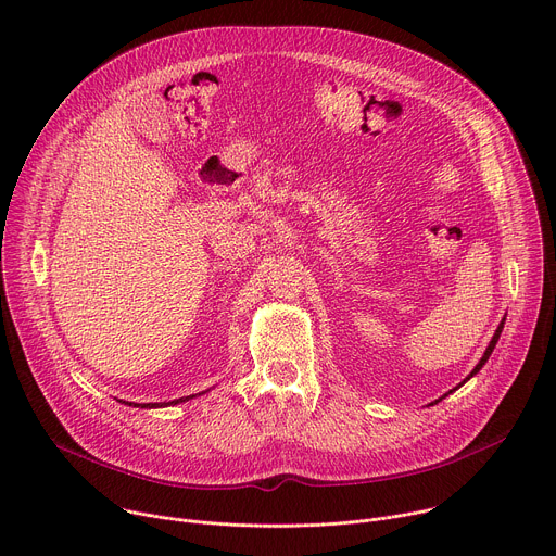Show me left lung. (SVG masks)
<instances>
[{"instance_id":"obj_1","label":"left lung","mask_w":556,"mask_h":556,"mask_svg":"<svg viewBox=\"0 0 556 556\" xmlns=\"http://www.w3.org/2000/svg\"><path fill=\"white\" fill-rule=\"evenodd\" d=\"M504 321H506V319H502V324H500V326H497V330H495V334H493V339H491V343H489V348H486V352H484V356H482V358H480V363H478V365H475V369H472V371H470V374H468V376H466V378H464V380H462V382H459V384H457V387H455V389H459V387H462V384H464V382H466V380H470V378H472V376H475V374H478V371H480V369H482V367H484V365H486V361H489V356H491V354H493V350H495V345H497V341H500V334H502V330H504ZM455 389H451V391H448V393H453V391H455ZM435 403H438V401H435ZM431 405H433V403H431Z\"/></svg>"}]
</instances>
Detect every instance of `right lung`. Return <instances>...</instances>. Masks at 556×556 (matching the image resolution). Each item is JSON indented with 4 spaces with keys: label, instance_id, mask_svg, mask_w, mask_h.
Here are the masks:
<instances>
[{
    "label": "right lung",
    "instance_id": "add662e5",
    "mask_svg": "<svg viewBox=\"0 0 556 556\" xmlns=\"http://www.w3.org/2000/svg\"><path fill=\"white\" fill-rule=\"evenodd\" d=\"M189 399H193V395H187V399H178V401H172V403H142V405H138V403H127L129 407H140V409H157V407H167V405H178V403H185V401H189Z\"/></svg>",
    "mask_w": 556,
    "mask_h": 556
}]
</instances>
